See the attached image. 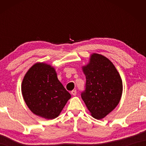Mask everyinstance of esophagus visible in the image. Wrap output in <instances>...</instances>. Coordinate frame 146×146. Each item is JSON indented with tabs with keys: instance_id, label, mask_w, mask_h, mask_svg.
<instances>
[{
	"instance_id": "1",
	"label": "esophagus",
	"mask_w": 146,
	"mask_h": 146,
	"mask_svg": "<svg viewBox=\"0 0 146 146\" xmlns=\"http://www.w3.org/2000/svg\"><path fill=\"white\" fill-rule=\"evenodd\" d=\"M71 93L73 95H74V96H75L76 95V90H73V91H71Z\"/></svg>"
}]
</instances>
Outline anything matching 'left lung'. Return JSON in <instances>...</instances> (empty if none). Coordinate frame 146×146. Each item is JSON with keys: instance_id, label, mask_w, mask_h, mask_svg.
I'll return each mask as SVG.
<instances>
[{"instance_id": "obj_1", "label": "left lung", "mask_w": 146, "mask_h": 146, "mask_svg": "<svg viewBox=\"0 0 146 146\" xmlns=\"http://www.w3.org/2000/svg\"><path fill=\"white\" fill-rule=\"evenodd\" d=\"M82 68L86 82L81 97L91 115L101 119L119 103L122 93V79L111 62L97 53L93 54L90 63Z\"/></svg>"}]
</instances>
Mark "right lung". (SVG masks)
<instances>
[{
	"label": "right lung",
	"instance_id": "right-lung-1",
	"mask_svg": "<svg viewBox=\"0 0 146 146\" xmlns=\"http://www.w3.org/2000/svg\"><path fill=\"white\" fill-rule=\"evenodd\" d=\"M22 93L29 110L47 119L57 117L71 98L54 68L44 63L34 64L28 71L22 83Z\"/></svg>",
	"mask_w": 146,
	"mask_h": 146
}]
</instances>
